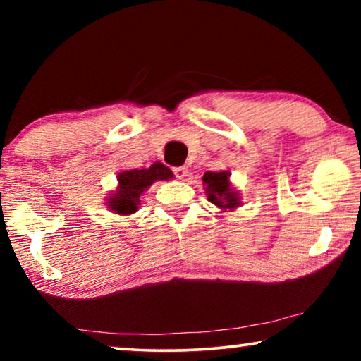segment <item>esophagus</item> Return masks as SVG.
Wrapping results in <instances>:
<instances>
[{
  "mask_svg": "<svg viewBox=\"0 0 361 361\" xmlns=\"http://www.w3.org/2000/svg\"><path fill=\"white\" fill-rule=\"evenodd\" d=\"M173 173H175V176H176V178H178V180L186 178V176H188V167H185V166L173 167Z\"/></svg>",
  "mask_w": 361,
  "mask_h": 361,
  "instance_id": "1",
  "label": "esophagus"
}]
</instances>
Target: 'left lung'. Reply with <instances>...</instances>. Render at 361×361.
<instances>
[{"label": "left lung", "instance_id": "left-lung-1", "mask_svg": "<svg viewBox=\"0 0 361 361\" xmlns=\"http://www.w3.org/2000/svg\"><path fill=\"white\" fill-rule=\"evenodd\" d=\"M228 172H207L204 175V183L207 185L209 200L221 209H235L239 205V197L229 186Z\"/></svg>", "mask_w": 361, "mask_h": 361}]
</instances>
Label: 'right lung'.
I'll return each instance as SVG.
<instances>
[{
    "instance_id": "obj_1",
    "label": "right lung",
    "mask_w": 361,
    "mask_h": 361,
    "mask_svg": "<svg viewBox=\"0 0 361 361\" xmlns=\"http://www.w3.org/2000/svg\"><path fill=\"white\" fill-rule=\"evenodd\" d=\"M172 172L161 162L152 164L149 169H133L119 173V189L109 197V209L118 215H130L137 212L140 195L156 180L172 178Z\"/></svg>"
}]
</instances>
